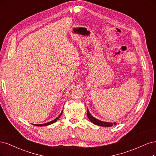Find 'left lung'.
<instances>
[{"label":"left lung","mask_w":156,"mask_h":156,"mask_svg":"<svg viewBox=\"0 0 156 156\" xmlns=\"http://www.w3.org/2000/svg\"><path fill=\"white\" fill-rule=\"evenodd\" d=\"M87 117L89 118V119L90 120V121H91L92 123L100 126H105V127H110V126H112L113 125H116L117 123L116 122H104V121H101V120H98L97 119H95L94 117H93L92 115H91V113H89L88 109H87Z\"/></svg>","instance_id":"left-lung-1"}]
</instances>
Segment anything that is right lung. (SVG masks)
I'll return each mask as SVG.
<instances>
[{"label": "right lung", "instance_id": "obj_1", "mask_svg": "<svg viewBox=\"0 0 156 156\" xmlns=\"http://www.w3.org/2000/svg\"><path fill=\"white\" fill-rule=\"evenodd\" d=\"M62 113H63V111L62 112L61 114H60L56 119H55L54 120H52V121H50V122H47V123H45V124H32L34 125V126H48V125H50V124H53V123H54V122H56L57 121V120L59 119V118L60 117V116H61V115L62 114Z\"/></svg>", "mask_w": 156, "mask_h": 156}]
</instances>
